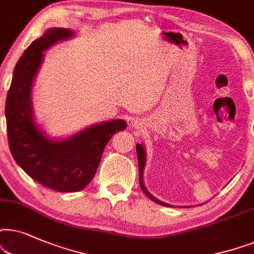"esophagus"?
<instances>
[{
	"label": "esophagus",
	"mask_w": 254,
	"mask_h": 254,
	"mask_svg": "<svg viewBox=\"0 0 254 254\" xmlns=\"http://www.w3.org/2000/svg\"><path fill=\"white\" fill-rule=\"evenodd\" d=\"M143 124H144V123H143V122H141V121H136V122H133V123H132L134 129H138V130L143 129V127H144Z\"/></svg>",
	"instance_id": "esophagus-1"
}]
</instances>
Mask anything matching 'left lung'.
Wrapping results in <instances>:
<instances>
[{
  "label": "left lung",
  "instance_id": "8db88e82",
  "mask_svg": "<svg viewBox=\"0 0 254 254\" xmlns=\"http://www.w3.org/2000/svg\"><path fill=\"white\" fill-rule=\"evenodd\" d=\"M136 150H137V158H138V168H139V184H140V188L141 190L144 191V194L147 196L150 200H152L155 203L164 205V207H172V204L165 203L160 200H158L155 196L151 194L150 191L147 190V188L145 187L144 185V170H145V165H146V148H145L144 144H137L136 145Z\"/></svg>",
  "mask_w": 254,
  "mask_h": 254
}]
</instances>
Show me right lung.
<instances>
[{"label": "right lung", "instance_id": "add662e5", "mask_svg": "<svg viewBox=\"0 0 254 254\" xmlns=\"http://www.w3.org/2000/svg\"><path fill=\"white\" fill-rule=\"evenodd\" d=\"M74 36L73 30L50 28L32 42L16 64L5 101L9 147L15 161L33 180L64 192L82 190L93 180L108 141L127 127L124 120H111L58 139L36 122L32 87L44 52Z\"/></svg>", "mask_w": 254, "mask_h": 254}]
</instances>
